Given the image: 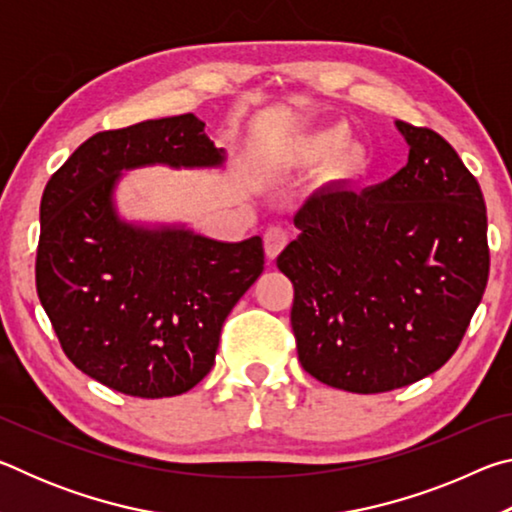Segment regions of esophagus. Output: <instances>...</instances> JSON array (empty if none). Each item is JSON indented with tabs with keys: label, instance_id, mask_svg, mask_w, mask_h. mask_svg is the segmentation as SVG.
Listing matches in <instances>:
<instances>
[{
	"label": "esophagus",
	"instance_id": "1",
	"mask_svg": "<svg viewBox=\"0 0 512 512\" xmlns=\"http://www.w3.org/2000/svg\"><path fill=\"white\" fill-rule=\"evenodd\" d=\"M289 235L287 230L280 228V225H271V228H266L264 232V250H266V257L268 259H275L277 255L282 253V248L287 246Z\"/></svg>",
	"mask_w": 512,
	"mask_h": 512
}]
</instances>
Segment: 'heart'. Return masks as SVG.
Listing matches in <instances>:
<instances>
[{"label": "heart", "instance_id": "obj_1", "mask_svg": "<svg viewBox=\"0 0 512 512\" xmlns=\"http://www.w3.org/2000/svg\"><path fill=\"white\" fill-rule=\"evenodd\" d=\"M339 137H341V131H336V128H332V131H320V133L309 137V140L305 142V149H307V151H325V149H329V146H332V144H336V140H339ZM354 158H357V153L350 151V149H345V151L341 153V162H343V164L352 162Z\"/></svg>", "mask_w": 512, "mask_h": 512}]
</instances>
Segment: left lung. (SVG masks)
<instances>
[{"mask_svg": "<svg viewBox=\"0 0 512 512\" xmlns=\"http://www.w3.org/2000/svg\"><path fill=\"white\" fill-rule=\"evenodd\" d=\"M409 162L375 187L332 183L293 223L277 268L293 282L291 327L311 377L386 393L443 368L490 271L481 187L431 128L395 121Z\"/></svg>", "mask_w": 512, "mask_h": 512, "instance_id": "left-lung-1", "label": "left lung"}]
</instances>
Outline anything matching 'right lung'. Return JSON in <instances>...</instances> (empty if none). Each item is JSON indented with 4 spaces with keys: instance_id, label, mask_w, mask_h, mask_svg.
I'll return each mask as SVG.
<instances>
[{
    "instance_id": "right-lung-1",
    "label": "right lung",
    "mask_w": 512,
    "mask_h": 512,
    "mask_svg": "<svg viewBox=\"0 0 512 512\" xmlns=\"http://www.w3.org/2000/svg\"><path fill=\"white\" fill-rule=\"evenodd\" d=\"M223 160L187 112L92 135L45 187L38 298L67 359L112 391L155 400L194 388L214 366L225 318L264 271L259 237L225 244L121 219V171Z\"/></svg>"
}]
</instances>
